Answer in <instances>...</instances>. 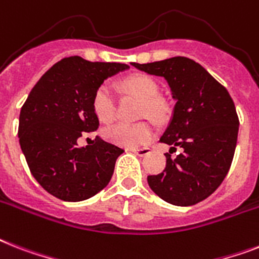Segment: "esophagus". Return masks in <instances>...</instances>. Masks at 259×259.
Returning a JSON list of instances; mask_svg holds the SVG:
<instances>
[{"label":"esophagus","instance_id":"esophagus-1","mask_svg":"<svg viewBox=\"0 0 259 259\" xmlns=\"http://www.w3.org/2000/svg\"><path fill=\"white\" fill-rule=\"evenodd\" d=\"M134 154H137L138 157H146L151 153V149L150 148H142V149H132Z\"/></svg>","mask_w":259,"mask_h":259}]
</instances>
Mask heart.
Returning a JSON list of instances; mask_svg holds the SVG:
<instances>
[{
	"instance_id": "b5f03b06",
	"label": "heart",
	"mask_w": 259,
	"mask_h": 259,
	"mask_svg": "<svg viewBox=\"0 0 259 259\" xmlns=\"http://www.w3.org/2000/svg\"><path fill=\"white\" fill-rule=\"evenodd\" d=\"M125 89L142 100L141 111L154 119L162 118L165 114V105L158 97V86L148 75L136 74L126 78L123 82ZM93 110L100 121L111 122L115 117V98L113 89L108 83L96 90L93 96ZM154 130L148 122L126 123L118 122L105 129L104 136L110 142L125 146V148H138L151 140Z\"/></svg>"
}]
</instances>
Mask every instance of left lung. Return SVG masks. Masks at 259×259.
Instances as JSON below:
<instances>
[{
  "label": "left lung",
  "mask_w": 259,
  "mask_h": 259,
  "mask_svg": "<svg viewBox=\"0 0 259 259\" xmlns=\"http://www.w3.org/2000/svg\"><path fill=\"white\" fill-rule=\"evenodd\" d=\"M132 65L165 78L176 101L159 138L171 146L165 154L166 167L149 176V186L171 205L201 202L222 184L234 157L239 121L232 97L209 71L186 57ZM176 147L181 153L173 159Z\"/></svg>",
  "instance_id": "8db88e82"
}]
</instances>
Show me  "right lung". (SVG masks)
<instances>
[{
	"mask_svg": "<svg viewBox=\"0 0 259 259\" xmlns=\"http://www.w3.org/2000/svg\"><path fill=\"white\" fill-rule=\"evenodd\" d=\"M127 69L69 57L46 71L27 96L18 125L21 150L35 181L57 198L83 201L110 182L123 149L98 137L79 148L77 140L100 125L93 110L96 90Z\"/></svg>",
	"mask_w": 259,
	"mask_h": 259,
	"instance_id": "obj_1",
	"label": "right lung"
}]
</instances>
